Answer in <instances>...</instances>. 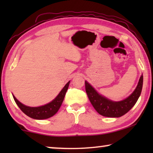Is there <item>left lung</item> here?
<instances>
[{"mask_svg":"<svg viewBox=\"0 0 153 153\" xmlns=\"http://www.w3.org/2000/svg\"><path fill=\"white\" fill-rule=\"evenodd\" d=\"M143 80L142 74L133 93L127 98L118 102L113 101L102 95L86 81H85V91L90 102L98 114L109 118H119L127 114L135 105L141 95Z\"/></svg>","mask_w":153,"mask_h":153,"instance_id":"8db88e82","label":"left lung"}]
</instances>
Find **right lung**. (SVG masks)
<instances>
[{"label":"right lung","instance_id":"obj_1","mask_svg":"<svg viewBox=\"0 0 153 153\" xmlns=\"http://www.w3.org/2000/svg\"><path fill=\"white\" fill-rule=\"evenodd\" d=\"M70 81L66 83L65 85L63 87L59 94L56 96L54 100L50 102L49 103L40 106H36V107H31L23 104L20 102L13 95L14 100L16 104H17L20 109L24 113L26 116L30 117L31 118L36 119V120H43V119H47L51 118L54 116L61 106L63 102L64 97L65 96L66 92L68 91L69 85H70Z\"/></svg>","mask_w":153,"mask_h":153}]
</instances>
